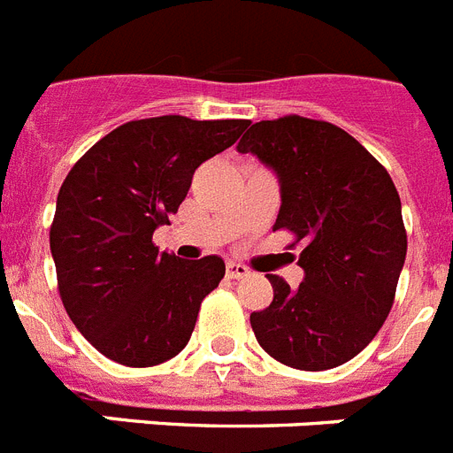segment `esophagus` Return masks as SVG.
Instances as JSON below:
<instances>
[{"label":"esophagus","instance_id":"1","mask_svg":"<svg viewBox=\"0 0 453 453\" xmlns=\"http://www.w3.org/2000/svg\"><path fill=\"white\" fill-rule=\"evenodd\" d=\"M226 273H227V279H246L250 272H249V267L239 265V262H227Z\"/></svg>","mask_w":453,"mask_h":453}]
</instances>
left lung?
<instances>
[{"mask_svg": "<svg viewBox=\"0 0 453 453\" xmlns=\"http://www.w3.org/2000/svg\"><path fill=\"white\" fill-rule=\"evenodd\" d=\"M237 151L276 173L280 209L273 230L303 244L299 288L267 276L272 303L250 313L257 343L302 371L349 362L385 325L408 250L389 173L343 128L299 115L257 121Z\"/></svg>", "mask_w": 453, "mask_h": 453, "instance_id": "8db88e82", "label": "left lung"}]
</instances>
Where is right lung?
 <instances>
[{"mask_svg": "<svg viewBox=\"0 0 453 453\" xmlns=\"http://www.w3.org/2000/svg\"><path fill=\"white\" fill-rule=\"evenodd\" d=\"M249 124L181 115L128 121L66 174L50 227L59 297L78 332L112 362L156 366L188 343L226 262L158 253L151 237L177 214L193 173Z\"/></svg>", "mask_w": 453, "mask_h": 453, "instance_id": "add662e5", "label": "right lung"}]
</instances>
